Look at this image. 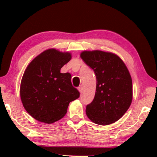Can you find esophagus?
Here are the masks:
<instances>
[{"label": "esophagus", "instance_id": "esophagus-1", "mask_svg": "<svg viewBox=\"0 0 157 157\" xmlns=\"http://www.w3.org/2000/svg\"><path fill=\"white\" fill-rule=\"evenodd\" d=\"M78 90H79V91L80 92V93H82V91H83V87H82V86H79V88H78Z\"/></svg>", "mask_w": 157, "mask_h": 157}]
</instances>
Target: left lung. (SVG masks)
Listing matches in <instances>:
<instances>
[{
	"instance_id": "obj_1",
	"label": "left lung",
	"mask_w": 157,
	"mask_h": 157,
	"mask_svg": "<svg viewBox=\"0 0 157 157\" xmlns=\"http://www.w3.org/2000/svg\"><path fill=\"white\" fill-rule=\"evenodd\" d=\"M80 57L94 70L96 90L86 113L94 123L108 125L123 116L132 101V81L128 69L118 55L92 50L82 52Z\"/></svg>"
}]
</instances>
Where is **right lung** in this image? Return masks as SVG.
Masks as SVG:
<instances>
[{
  "label": "right lung",
  "mask_w": 157,
  "mask_h": 157,
  "mask_svg": "<svg viewBox=\"0 0 157 157\" xmlns=\"http://www.w3.org/2000/svg\"><path fill=\"white\" fill-rule=\"evenodd\" d=\"M68 52L48 49L27 66L20 86V96L26 111L36 121L53 123L66 115L69 103L79 97L69 73L60 72L71 59Z\"/></svg>",
  "instance_id": "1"
}]
</instances>
